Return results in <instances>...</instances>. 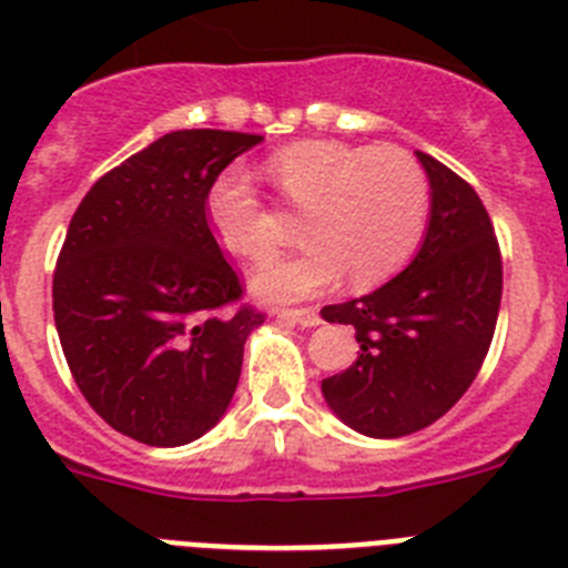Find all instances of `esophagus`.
Returning <instances> with one entry per match:
<instances>
[{
  "label": "esophagus",
  "instance_id": "1",
  "mask_svg": "<svg viewBox=\"0 0 568 568\" xmlns=\"http://www.w3.org/2000/svg\"><path fill=\"white\" fill-rule=\"evenodd\" d=\"M278 318L298 324V327H318L321 324V315L315 310H281Z\"/></svg>",
  "mask_w": 568,
  "mask_h": 568
}]
</instances>
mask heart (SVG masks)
Wrapping results in <instances>:
<instances>
[{"mask_svg": "<svg viewBox=\"0 0 568 568\" xmlns=\"http://www.w3.org/2000/svg\"><path fill=\"white\" fill-rule=\"evenodd\" d=\"M284 202L307 207L301 239L310 247L253 275V293L290 304L338 287H375L413 258L429 222V179L400 148L310 139L267 162ZM207 224L215 241L247 261L278 250V230L244 170H224L207 190Z\"/></svg>", "mask_w": 568, "mask_h": 568, "instance_id": "obj_1", "label": "heart"}]
</instances>
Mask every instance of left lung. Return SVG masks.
<instances>
[{
    "mask_svg": "<svg viewBox=\"0 0 568 568\" xmlns=\"http://www.w3.org/2000/svg\"><path fill=\"white\" fill-rule=\"evenodd\" d=\"M429 224L404 273L375 293L329 304L324 321L353 324L361 353L321 393L349 429L404 438L460 400L489 353L504 267L478 193L426 153Z\"/></svg>",
    "mask_w": 568,
    "mask_h": 568,
    "instance_id": "obj_1",
    "label": "left lung"
}]
</instances>
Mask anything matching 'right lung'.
<instances>
[{"label":"right lung","mask_w":568,"mask_h":568,"mask_svg":"<svg viewBox=\"0 0 568 568\" xmlns=\"http://www.w3.org/2000/svg\"><path fill=\"white\" fill-rule=\"evenodd\" d=\"M264 135L175 130L104 173L70 219L53 318L88 404L148 446L202 438L227 413L253 307L207 224V190Z\"/></svg>","instance_id":"add662e5"}]
</instances>
